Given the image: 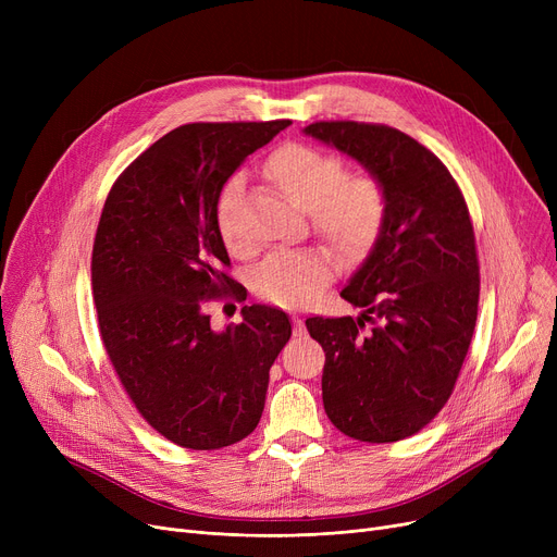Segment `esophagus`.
Instances as JSON below:
<instances>
[{
  "mask_svg": "<svg viewBox=\"0 0 557 557\" xmlns=\"http://www.w3.org/2000/svg\"><path fill=\"white\" fill-rule=\"evenodd\" d=\"M307 330H305V323L300 315H294V336H305Z\"/></svg>",
  "mask_w": 557,
  "mask_h": 557,
  "instance_id": "esophagus-1",
  "label": "esophagus"
}]
</instances>
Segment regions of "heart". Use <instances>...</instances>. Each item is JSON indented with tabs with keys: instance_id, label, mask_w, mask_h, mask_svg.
<instances>
[{
	"instance_id": "heart-1",
	"label": "heart",
	"mask_w": 557,
	"mask_h": 557,
	"mask_svg": "<svg viewBox=\"0 0 557 557\" xmlns=\"http://www.w3.org/2000/svg\"><path fill=\"white\" fill-rule=\"evenodd\" d=\"M263 171L275 187L309 210L313 230L347 261H361L386 225L388 196L370 173H345L343 158L311 144L288 141L269 156ZM242 194V175H232L216 200L219 234L227 250L244 252L230 216ZM336 275V259L325 248L280 250L252 273V290L275 307H309Z\"/></svg>"
}]
</instances>
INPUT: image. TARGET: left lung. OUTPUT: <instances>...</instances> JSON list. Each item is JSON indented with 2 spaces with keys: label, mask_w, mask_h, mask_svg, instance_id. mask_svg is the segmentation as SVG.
<instances>
[{
  "label": "left lung",
  "mask_w": 557,
  "mask_h": 557,
  "mask_svg": "<svg viewBox=\"0 0 557 557\" xmlns=\"http://www.w3.org/2000/svg\"><path fill=\"white\" fill-rule=\"evenodd\" d=\"M305 133L361 162L388 196L382 237L341 290L363 313L313 315L307 330L325 349L332 424L361 443H397L443 411L474 336L481 277L470 210L449 169L397 128L315 122Z\"/></svg>",
  "instance_id": "left-lung-1"
}]
</instances>
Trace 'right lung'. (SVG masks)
Listing matches in <instances>:
<instances>
[{
    "mask_svg": "<svg viewBox=\"0 0 557 557\" xmlns=\"http://www.w3.org/2000/svg\"><path fill=\"white\" fill-rule=\"evenodd\" d=\"M290 122L185 124L114 181L92 248L99 334L124 391L173 445L212 451L259 424L288 315L244 307L225 332L205 302L246 300L225 269L216 200L237 166Z\"/></svg>",
    "mask_w": 557,
    "mask_h": 557,
    "instance_id": "add662e5",
    "label": "right lung"
}]
</instances>
